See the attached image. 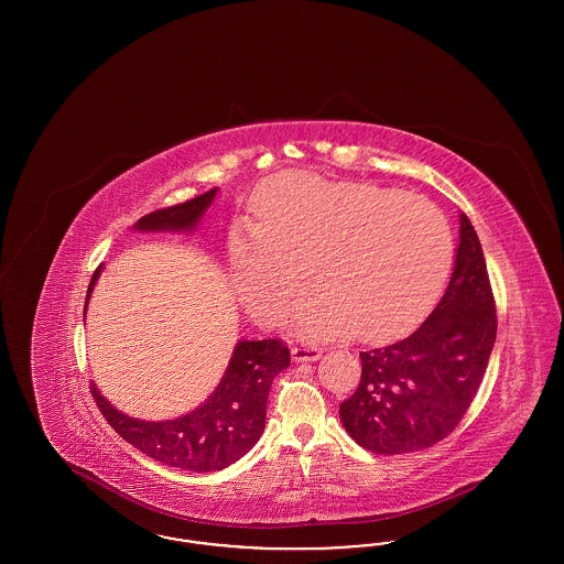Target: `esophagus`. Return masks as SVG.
I'll use <instances>...</instances> for the list:
<instances>
[{
    "instance_id": "obj_1",
    "label": "esophagus",
    "mask_w": 564,
    "mask_h": 564,
    "mask_svg": "<svg viewBox=\"0 0 564 564\" xmlns=\"http://www.w3.org/2000/svg\"><path fill=\"white\" fill-rule=\"evenodd\" d=\"M292 357L295 361H315L322 357V349L313 343H300L292 349Z\"/></svg>"
}]
</instances>
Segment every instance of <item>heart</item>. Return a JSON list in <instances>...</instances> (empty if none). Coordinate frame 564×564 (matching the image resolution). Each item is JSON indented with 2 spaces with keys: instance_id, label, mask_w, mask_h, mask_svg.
Instances as JSON below:
<instances>
[{
  "instance_id": "1",
  "label": "heart",
  "mask_w": 564,
  "mask_h": 564,
  "mask_svg": "<svg viewBox=\"0 0 564 564\" xmlns=\"http://www.w3.org/2000/svg\"><path fill=\"white\" fill-rule=\"evenodd\" d=\"M235 285L264 322H285L306 272L317 292L295 311L308 338H389L433 302L453 260L446 217L419 194L294 173L262 192L232 239Z\"/></svg>"
}]
</instances>
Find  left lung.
I'll use <instances>...</instances> for the list:
<instances>
[{"mask_svg":"<svg viewBox=\"0 0 564 564\" xmlns=\"http://www.w3.org/2000/svg\"><path fill=\"white\" fill-rule=\"evenodd\" d=\"M497 338L482 245L460 214L451 283L430 317L402 340L361 350V380L340 403L350 437L375 455L435 446L467 414Z\"/></svg>","mask_w":564,"mask_h":564,"instance_id":"1","label":"left lung"}]
</instances>
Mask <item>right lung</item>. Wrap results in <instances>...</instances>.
Here are the masks:
<instances>
[{
    "label": "right lung",
    "instance_id": "add662e5",
    "mask_svg": "<svg viewBox=\"0 0 564 564\" xmlns=\"http://www.w3.org/2000/svg\"><path fill=\"white\" fill-rule=\"evenodd\" d=\"M215 188L182 205L156 209L137 221L139 230H189L214 200ZM101 269L95 270L88 294ZM86 311V306H84ZM290 366V349L281 338L242 340L214 395L182 419L145 423L111 408L97 387L90 393L113 431L143 455L188 471H217L239 460L260 440L267 425V403L274 376Z\"/></svg>",
    "mask_w": 564,
    "mask_h": 564
}]
</instances>
